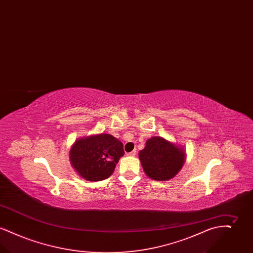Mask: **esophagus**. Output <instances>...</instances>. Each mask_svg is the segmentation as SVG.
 Listing matches in <instances>:
<instances>
[{
    "label": "esophagus",
    "instance_id": "34e87169",
    "mask_svg": "<svg viewBox=\"0 0 253 253\" xmlns=\"http://www.w3.org/2000/svg\"><path fill=\"white\" fill-rule=\"evenodd\" d=\"M135 155H136V150H133L131 153L127 154V156H129V157H134Z\"/></svg>",
    "mask_w": 253,
    "mask_h": 253
}]
</instances>
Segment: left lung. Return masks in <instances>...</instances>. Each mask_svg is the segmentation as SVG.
<instances>
[{
    "instance_id": "left-lung-1",
    "label": "left lung",
    "mask_w": 253,
    "mask_h": 253,
    "mask_svg": "<svg viewBox=\"0 0 253 253\" xmlns=\"http://www.w3.org/2000/svg\"><path fill=\"white\" fill-rule=\"evenodd\" d=\"M145 173L152 179L166 181L174 177L185 162L183 148L163 137L154 136L147 140L138 154Z\"/></svg>"
}]
</instances>
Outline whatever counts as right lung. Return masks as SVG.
Returning <instances> with one entry per match:
<instances>
[{"mask_svg": "<svg viewBox=\"0 0 253 253\" xmlns=\"http://www.w3.org/2000/svg\"><path fill=\"white\" fill-rule=\"evenodd\" d=\"M69 154L73 168L83 178L101 181L112 175L124 150L118 138L100 133L76 140Z\"/></svg>", "mask_w": 253, "mask_h": 253, "instance_id": "obj_1", "label": "right lung"}]
</instances>
